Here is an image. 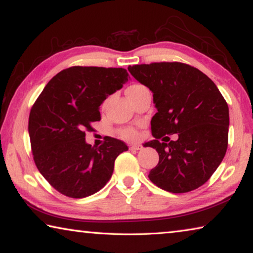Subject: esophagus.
<instances>
[{
    "instance_id": "34e87169",
    "label": "esophagus",
    "mask_w": 253,
    "mask_h": 253,
    "mask_svg": "<svg viewBox=\"0 0 253 253\" xmlns=\"http://www.w3.org/2000/svg\"><path fill=\"white\" fill-rule=\"evenodd\" d=\"M130 149H131V150H141V149H142V146H141V144H131V146H130Z\"/></svg>"
}]
</instances>
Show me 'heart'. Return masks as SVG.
Here are the masks:
<instances>
[{
	"label": "heart",
	"mask_w": 253,
	"mask_h": 253,
	"mask_svg": "<svg viewBox=\"0 0 253 253\" xmlns=\"http://www.w3.org/2000/svg\"><path fill=\"white\" fill-rule=\"evenodd\" d=\"M139 86H141V85H138V84L131 85L126 88V92H127V90H132V89H134L136 87H139ZM120 135H121L122 138L126 139V140H132V139L136 138L138 133H136V131L134 129H132V127H126V129H122L121 131H120Z\"/></svg>",
	"instance_id": "obj_1"
}]
</instances>
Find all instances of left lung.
I'll return each instance as SVG.
<instances>
[{"mask_svg":"<svg viewBox=\"0 0 253 253\" xmlns=\"http://www.w3.org/2000/svg\"><path fill=\"white\" fill-rule=\"evenodd\" d=\"M127 69L154 93L157 113L151 119V132L156 140L144 146L156 149L159 163L149 179L175 194L201 187L227 149L230 119L224 97L211 78L187 64L164 61ZM175 133L176 142L159 141L161 136Z\"/></svg>","mask_w":253,"mask_h":253,"instance_id":"8db88e82","label":"left lung"}]
</instances>
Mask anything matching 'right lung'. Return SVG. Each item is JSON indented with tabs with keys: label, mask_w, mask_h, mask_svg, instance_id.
<instances>
[{
	"label": "right lung",
	"mask_w": 253,
	"mask_h": 253,
	"mask_svg": "<svg viewBox=\"0 0 253 253\" xmlns=\"http://www.w3.org/2000/svg\"><path fill=\"white\" fill-rule=\"evenodd\" d=\"M127 78L124 68L74 66L53 76L31 107L33 160L63 195L83 198L98 192L110 180L117 157L129 149L114 138L98 148L85 141V132L101 120L99 105Z\"/></svg>",
	"instance_id": "right-lung-1"
}]
</instances>
